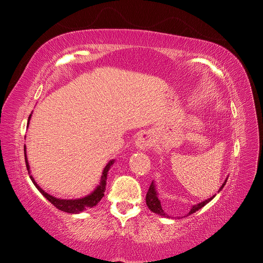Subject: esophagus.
Masks as SVG:
<instances>
[{
	"label": "esophagus",
	"mask_w": 263,
	"mask_h": 263,
	"mask_svg": "<svg viewBox=\"0 0 263 263\" xmlns=\"http://www.w3.org/2000/svg\"><path fill=\"white\" fill-rule=\"evenodd\" d=\"M154 144L153 137L149 133H142L137 137L136 141H135V146L139 150H147Z\"/></svg>",
	"instance_id": "1"
}]
</instances>
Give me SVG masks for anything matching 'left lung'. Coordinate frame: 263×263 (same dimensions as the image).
Returning <instances> with one entry per match:
<instances>
[{"label":"left lung","instance_id":"left-lung-1","mask_svg":"<svg viewBox=\"0 0 263 263\" xmlns=\"http://www.w3.org/2000/svg\"><path fill=\"white\" fill-rule=\"evenodd\" d=\"M226 182H227V178H226V180L224 181V183H222V184H221V186L219 187L218 192H220V191L222 190V187L225 186ZM215 195H216V194H215ZM215 195H213L212 197L208 198V200H205V201H203V202H201V203L193 205L192 209H191L190 212L187 213V216H189V215H191V214L195 213L196 211L201 210V209L203 208V206H205L206 204L210 203V202L213 200V198L215 197ZM146 204H147L148 209H149L151 212H154V213H156V214H158V215H160V216H163V217H168V218L170 217L169 215L166 214V213H164V211L162 210L161 202H160V200H159V197H158V192H157V190H156V185H155V182H154V181L151 182V184H150L149 190H148V192H147V195H146Z\"/></svg>","mask_w":263,"mask_h":263}]
</instances>
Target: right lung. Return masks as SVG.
<instances>
[{"instance_id": "add662e5", "label": "right lung", "mask_w": 263, "mask_h": 263, "mask_svg": "<svg viewBox=\"0 0 263 263\" xmlns=\"http://www.w3.org/2000/svg\"><path fill=\"white\" fill-rule=\"evenodd\" d=\"M30 117H31V114L28 117V124H29ZM24 153H25V162H26V166H27V170H28V173H29V178H30L31 181H33L34 185L37 187V190L53 206H55V208H57L58 210H60L62 212H66V213H70V214H79V213H81V212H83V211H85L87 209L94 208L95 205L99 204V202L102 200V197L104 196L108 170L110 169V166L113 165V163L115 161V160H110L105 165V168H104V170H103V173H102L100 184L97 187H95V190L93 191L92 193H90L89 195H86L84 197H81V198H72V200H65V198H57V197H54V196L48 194L47 192H45V191L37 184L35 179L33 178V176H30L29 164H28V161H27V156H26V146H24Z\"/></svg>"}]
</instances>
